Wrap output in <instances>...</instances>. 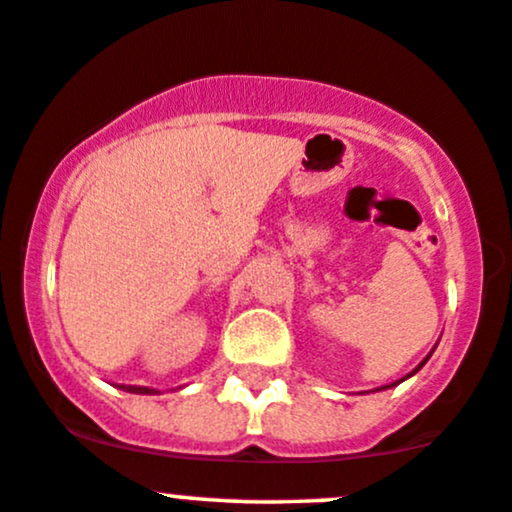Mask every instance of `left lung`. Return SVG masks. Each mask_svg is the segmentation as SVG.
Returning <instances> with one entry per match:
<instances>
[{
	"label": "left lung",
	"mask_w": 512,
	"mask_h": 512,
	"mask_svg": "<svg viewBox=\"0 0 512 512\" xmlns=\"http://www.w3.org/2000/svg\"><path fill=\"white\" fill-rule=\"evenodd\" d=\"M427 360H429V355H427V358H424V360H422V363H419V365H417V368H414V370H412V373H410V375H414V373H417V370H419V368H422V365H424V363H427ZM410 375H407V378H410ZM387 387H390V385H387ZM383 390H385V387H383Z\"/></svg>",
	"instance_id": "obj_1"
}]
</instances>
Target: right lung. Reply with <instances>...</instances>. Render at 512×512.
<instances>
[{
	"label": "right lung",
	"instance_id": "1",
	"mask_svg": "<svg viewBox=\"0 0 512 512\" xmlns=\"http://www.w3.org/2000/svg\"><path fill=\"white\" fill-rule=\"evenodd\" d=\"M125 392H134V395H154L157 390L152 387H139V385H120Z\"/></svg>",
	"mask_w": 512,
	"mask_h": 512
}]
</instances>
